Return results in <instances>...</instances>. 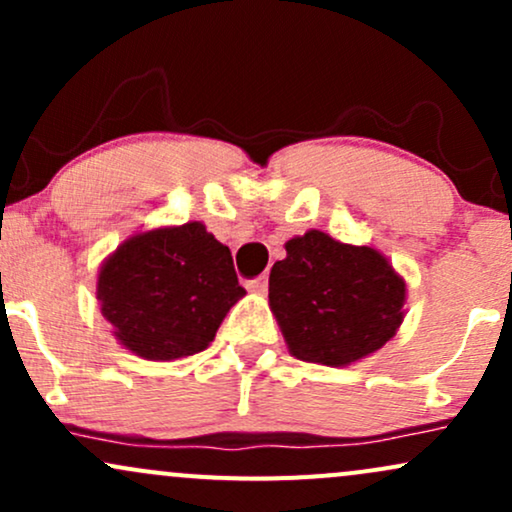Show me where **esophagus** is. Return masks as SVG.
<instances>
[{
    "instance_id": "34e87169",
    "label": "esophagus",
    "mask_w": 512,
    "mask_h": 512,
    "mask_svg": "<svg viewBox=\"0 0 512 512\" xmlns=\"http://www.w3.org/2000/svg\"><path fill=\"white\" fill-rule=\"evenodd\" d=\"M267 286H269V279L267 276H257V279H252V281H248V289L252 291V293H267Z\"/></svg>"
}]
</instances>
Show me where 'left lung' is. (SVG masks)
I'll list each match as a JSON object with an SVG mask.
<instances>
[{
    "mask_svg": "<svg viewBox=\"0 0 512 512\" xmlns=\"http://www.w3.org/2000/svg\"><path fill=\"white\" fill-rule=\"evenodd\" d=\"M407 284L383 252L308 231L286 243L269 274V308L296 358L351 366L390 342Z\"/></svg>",
    "mask_w": 512,
    "mask_h": 512,
    "instance_id": "left-lung-1",
    "label": "left lung"
}]
</instances>
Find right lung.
I'll return each instance as SVG.
<instances>
[{
    "instance_id": "obj_1",
    "label": "right lung",
    "mask_w": 512,
    "mask_h": 512,
    "mask_svg": "<svg viewBox=\"0 0 512 512\" xmlns=\"http://www.w3.org/2000/svg\"><path fill=\"white\" fill-rule=\"evenodd\" d=\"M243 296L231 250L199 221L127 238L101 264L96 284L117 342L146 361L207 349Z\"/></svg>"
}]
</instances>
